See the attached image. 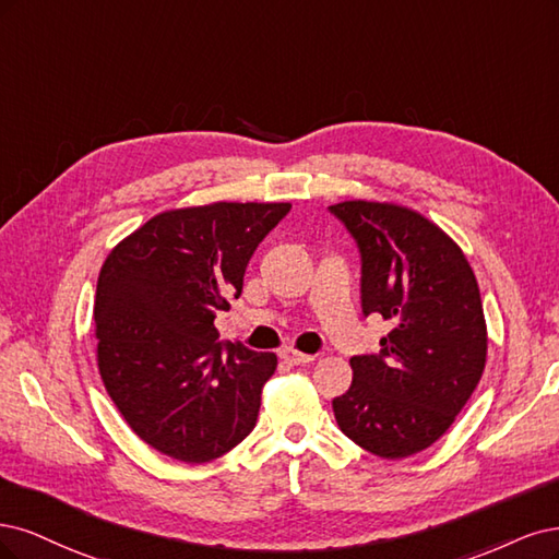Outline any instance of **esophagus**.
Segmentation results:
<instances>
[{
  "instance_id": "34e87169",
  "label": "esophagus",
  "mask_w": 559,
  "mask_h": 559,
  "mask_svg": "<svg viewBox=\"0 0 559 559\" xmlns=\"http://www.w3.org/2000/svg\"><path fill=\"white\" fill-rule=\"evenodd\" d=\"M281 357L285 359V362H290V365H311L313 359H316V355H306V353H299L295 348L281 350Z\"/></svg>"
}]
</instances>
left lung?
I'll return each instance as SVG.
<instances>
[{
    "label": "left lung",
    "mask_w": 559,
    "mask_h": 559,
    "mask_svg": "<svg viewBox=\"0 0 559 559\" xmlns=\"http://www.w3.org/2000/svg\"><path fill=\"white\" fill-rule=\"evenodd\" d=\"M357 243L362 313L392 322L381 350L350 357L353 383L332 402L359 448L402 460L455 423L488 355L478 283L464 253L420 213L394 204L330 206Z\"/></svg>",
    "instance_id": "obj_1"
}]
</instances>
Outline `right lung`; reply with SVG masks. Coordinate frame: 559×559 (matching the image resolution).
<instances>
[{
	"label": "right lung",
	"instance_id": "right-lung-1",
	"mask_svg": "<svg viewBox=\"0 0 559 559\" xmlns=\"http://www.w3.org/2000/svg\"><path fill=\"white\" fill-rule=\"evenodd\" d=\"M290 204L159 213L106 258L95 297L97 365L139 439L186 464L221 457L253 431L274 353L218 341L213 320L243 290L255 248Z\"/></svg>",
	"mask_w": 559,
	"mask_h": 559
}]
</instances>
